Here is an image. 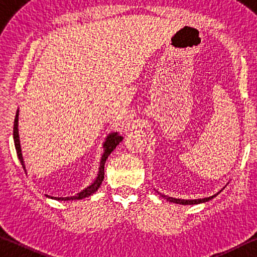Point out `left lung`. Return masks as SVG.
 Masks as SVG:
<instances>
[{
    "instance_id": "1",
    "label": "left lung",
    "mask_w": 257,
    "mask_h": 257,
    "mask_svg": "<svg viewBox=\"0 0 257 257\" xmlns=\"http://www.w3.org/2000/svg\"><path fill=\"white\" fill-rule=\"evenodd\" d=\"M221 191V190H220ZM220 191L217 194H220ZM159 193V191H158ZM160 194V193H159ZM217 194L213 195V196H210V197H206V198H199V199H179V198H173V197H168V196H164V195L160 194L161 196L164 197L167 201L171 202V203H176V204H182V205H194V204H201V203H205V202H208L210 199L214 198Z\"/></svg>"
}]
</instances>
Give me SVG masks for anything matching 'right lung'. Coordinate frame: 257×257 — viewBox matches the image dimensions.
<instances>
[{"instance_id": "add662e5", "label": "right lung", "mask_w": 257, "mask_h": 257, "mask_svg": "<svg viewBox=\"0 0 257 257\" xmlns=\"http://www.w3.org/2000/svg\"><path fill=\"white\" fill-rule=\"evenodd\" d=\"M18 116H19V110L17 111L16 113V119H15V124H14V139H15V146H16V150H17V154H18V158L21 165H23L25 171H26V168H25V163H24V158H23V153H21V146H20V141H19V133H18ZM123 137L122 136H119L118 133H112L107 136L105 143H104V153L102 155V159H101V164H99V170H98V175L96 177V179L93 182L92 185L87 187L84 190H81L80 193H78L75 196H70V197H51V198H54L56 201H73V199H82L85 197H88L90 195H93L95 191H96L99 186L102 185V181L104 179V164L106 162V159L107 156L112 153V151L115 149L116 146L119 145V143L122 141Z\"/></svg>"}]
</instances>
